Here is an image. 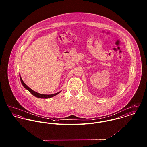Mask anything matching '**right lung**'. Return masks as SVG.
<instances>
[{
  "label": "right lung",
  "instance_id": "right-lung-1",
  "mask_svg": "<svg viewBox=\"0 0 147 147\" xmlns=\"http://www.w3.org/2000/svg\"><path fill=\"white\" fill-rule=\"evenodd\" d=\"M20 81H21V83L22 85L24 86V87L27 89L30 93H31L35 97H37V98H52V97H53L57 95V94H58L59 93H60L61 91L56 93V94H51V95H45V94H40V93H38V92H36V91H34L33 90H32L31 88H30L28 87V86H27L26 84H25V83L23 82L22 79H21V76L20 75Z\"/></svg>",
  "mask_w": 147,
  "mask_h": 147
}]
</instances>
